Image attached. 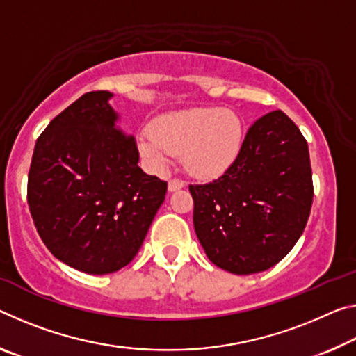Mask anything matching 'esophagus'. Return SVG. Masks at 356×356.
I'll return each instance as SVG.
<instances>
[{"label":"esophagus","mask_w":356,"mask_h":356,"mask_svg":"<svg viewBox=\"0 0 356 356\" xmlns=\"http://www.w3.org/2000/svg\"><path fill=\"white\" fill-rule=\"evenodd\" d=\"M185 185V182L182 179H171L169 180V185H168V188H169V191H176V190H180Z\"/></svg>","instance_id":"34e87169"}]
</instances>
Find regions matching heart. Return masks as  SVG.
<instances>
[{
    "label": "heart",
    "mask_w": 356,
    "mask_h": 356,
    "mask_svg": "<svg viewBox=\"0 0 356 356\" xmlns=\"http://www.w3.org/2000/svg\"><path fill=\"white\" fill-rule=\"evenodd\" d=\"M242 143L241 117L213 106L169 112L138 136L140 152L155 168H165L176 154H184L185 168L201 177L227 171L238 158Z\"/></svg>",
    "instance_id": "obj_1"
}]
</instances>
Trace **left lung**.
<instances>
[{
  "mask_svg": "<svg viewBox=\"0 0 356 356\" xmlns=\"http://www.w3.org/2000/svg\"><path fill=\"white\" fill-rule=\"evenodd\" d=\"M188 188L195 231L209 259L233 274L261 273L306 228L314 198L307 140L280 109L269 112L249 128L222 176Z\"/></svg>",
  "mask_w": 356,
  "mask_h": 356,
  "instance_id": "1",
  "label": "left lung"
}]
</instances>
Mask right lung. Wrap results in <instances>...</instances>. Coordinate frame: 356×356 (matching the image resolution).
I'll return each mask as SVG.
<instances>
[{
    "label": "right lung",
    "mask_w": 356,
    "mask_h": 356,
    "mask_svg": "<svg viewBox=\"0 0 356 356\" xmlns=\"http://www.w3.org/2000/svg\"><path fill=\"white\" fill-rule=\"evenodd\" d=\"M111 92H88L38 138L26 200L52 255L87 274H111L143 245L168 182L138 166L133 136L115 125Z\"/></svg>",
    "instance_id": "obj_1"
}]
</instances>
